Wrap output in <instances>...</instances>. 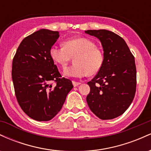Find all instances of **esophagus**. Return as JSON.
<instances>
[{
    "label": "esophagus",
    "instance_id": "1",
    "mask_svg": "<svg viewBox=\"0 0 151 151\" xmlns=\"http://www.w3.org/2000/svg\"><path fill=\"white\" fill-rule=\"evenodd\" d=\"M72 84H73L74 86H77L78 85H79L81 83L80 82H77V81H72Z\"/></svg>",
    "mask_w": 151,
    "mask_h": 151
}]
</instances>
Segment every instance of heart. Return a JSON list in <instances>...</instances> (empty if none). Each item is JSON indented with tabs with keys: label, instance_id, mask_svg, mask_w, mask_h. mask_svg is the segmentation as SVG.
<instances>
[{
	"label": "heart",
	"instance_id": "1",
	"mask_svg": "<svg viewBox=\"0 0 151 151\" xmlns=\"http://www.w3.org/2000/svg\"><path fill=\"white\" fill-rule=\"evenodd\" d=\"M50 56L55 63L65 67L74 57V62L64 70L67 77L81 78L97 74L104 61L103 51L93 40L84 37L71 38L65 41L63 47L54 45Z\"/></svg>",
	"mask_w": 151,
	"mask_h": 151
}]
</instances>
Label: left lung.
I'll use <instances>...</instances> for the list:
<instances>
[{
	"mask_svg": "<svg viewBox=\"0 0 151 151\" xmlns=\"http://www.w3.org/2000/svg\"><path fill=\"white\" fill-rule=\"evenodd\" d=\"M101 41L104 65L87 83L90 92L86 101L90 110L102 120L116 118L132 103L136 90L134 57L122 37L106 30H86Z\"/></svg>",
	"mask_w": 151,
	"mask_h": 151,
	"instance_id": "obj_1",
	"label": "left lung"
}]
</instances>
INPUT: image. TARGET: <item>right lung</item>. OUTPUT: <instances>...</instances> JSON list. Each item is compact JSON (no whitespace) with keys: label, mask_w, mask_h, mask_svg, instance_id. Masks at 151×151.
Listing matches in <instances>:
<instances>
[{"label":"right lung","mask_w":151,"mask_h":151,"mask_svg":"<svg viewBox=\"0 0 151 151\" xmlns=\"http://www.w3.org/2000/svg\"><path fill=\"white\" fill-rule=\"evenodd\" d=\"M59 37L58 31H36L22 40L13 60L12 79L17 101L29 117L38 121L53 119L73 88L70 79L62 78L50 56V48Z\"/></svg>","instance_id":"add662e5"}]
</instances>
